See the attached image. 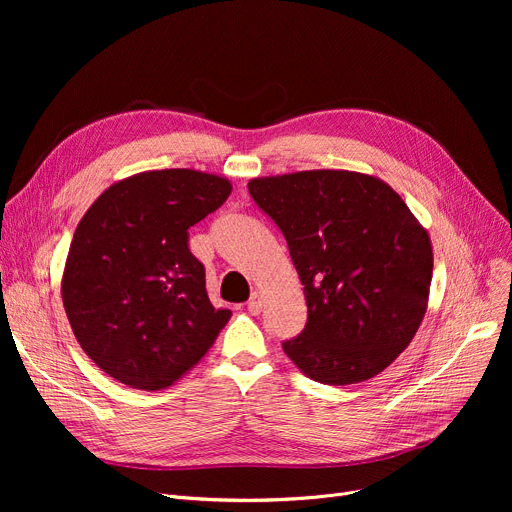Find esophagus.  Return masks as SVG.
Segmentation results:
<instances>
[{
  "instance_id": "esophagus-1",
  "label": "esophagus",
  "mask_w": 512,
  "mask_h": 512,
  "mask_svg": "<svg viewBox=\"0 0 512 512\" xmlns=\"http://www.w3.org/2000/svg\"><path fill=\"white\" fill-rule=\"evenodd\" d=\"M247 307H249V311L253 313V315H257V313H261V307H263V294L259 292V290H255V292H251V299H249V303H247Z\"/></svg>"
}]
</instances>
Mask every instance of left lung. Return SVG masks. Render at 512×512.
Masks as SVG:
<instances>
[{"instance_id":"1","label":"left lung","mask_w":512,"mask_h":512,"mask_svg":"<svg viewBox=\"0 0 512 512\" xmlns=\"http://www.w3.org/2000/svg\"><path fill=\"white\" fill-rule=\"evenodd\" d=\"M282 230L305 286L307 326L282 344L307 378L348 386L382 373L427 311L434 251L394 188L353 170H305L249 180Z\"/></svg>"}]
</instances>
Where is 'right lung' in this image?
Wrapping results in <instances>:
<instances>
[{"label": "right lung", "instance_id": "add662e5", "mask_svg": "<svg viewBox=\"0 0 512 512\" xmlns=\"http://www.w3.org/2000/svg\"><path fill=\"white\" fill-rule=\"evenodd\" d=\"M232 182L191 168L110 184L78 222L62 274L70 328L110 378L164 390L191 371L228 324L207 297L188 228L218 209Z\"/></svg>", "mask_w": 512, "mask_h": 512}]
</instances>
